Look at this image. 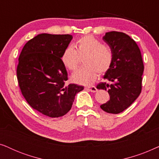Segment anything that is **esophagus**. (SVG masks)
Listing matches in <instances>:
<instances>
[{
    "label": "esophagus",
    "mask_w": 159,
    "mask_h": 159,
    "mask_svg": "<svg viewBox=\"0 0 159 159\" xmlns=\"http://www.w3.org/2000/svg\"><path fill=\"white\" fill-rule=\"evenodd\" d=\"M86 90H88L89 91H90V92H93V93H95L98 90L97 88H95V86H88V87H86Z\"/></svg>",
    "instance_id": "esophagus-1"
}]
</instances>
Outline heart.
Segmentation results:
<instances>
[{"label":"heart","instance_id":"obj_1","mask_svg":"<svg viewBox=\"0 0 159 159\" xmlns=\"http://www.w3.org/2000/svg\"><path fill=\"white\" fill-rule=\"evenodd\" d=\"M84 66L78 69L71 76L74 82L90 84L96 80L98 73L103 75L109 70L114 61V53L108 45L92 35L82 37L74 47L64 49L61 61L69 70L75 71L80 63V58L84 57Z\"/></svg>","mask_w":159,"mask_h":159}]
</instances>
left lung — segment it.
<instances>
[{"label": "left lung", "instance_id": "obj_1", "mask_svg": "<svg viewBox=\"0 0 159 159\" xmlns=\"http://www.w3.org/2000/svg\"><path fill=\"white\" fill-rule=\"evenodd\" d=\"M103 40L114 53V61L104 79L111 83L101 82L98 89L108 90L109 101L101 106L110 114H119L131 106L142 90L144 71L140 48L133 39L124 32H106Z\"/></svg>", "mask_w": 159, "mask_h": 159}]
</instances>
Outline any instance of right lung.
Instances as JSON below:
<instances>
[{"label": "right lung", "instance_id": "right-lung-1", "mask_svg": "<svg viewBox=\"0 0 159 159\" xmlns=\"http://www.w3.org/2000/svg\"><path fill=\"white\" fill-rule=\"evenodd\" d=\"M71 39V34H40L26 43L19 57L16 75L21 94L32 108L51 118L67 114L76 94L84 89L66 84L61 56Z\"/></svg>", "mask_w": 159, "mask_h": 159}]
</instances>
